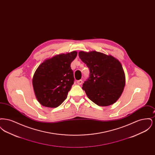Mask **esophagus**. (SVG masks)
Wrapping results in <instances>:
<instances>
[{"mask_svg": "<svg viewBox=\"0 0 155 155\" xmlns=\"http://www.w3.org/2000/svg\"><path fill=\"white\" fill-rule=\"evenodd\" d=\"M77 84H78V85H81L82 84V81L80 80H78V81H77Z\"/></svg>", "mask_w": 155, "mask_h": 155, "instance_id": "1", "label": "esophagus"}]
</instances>
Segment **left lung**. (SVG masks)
Here are the masks:
<instances>
[{
    "mask_svg": "<svg viewBox=\"0 0 155 155\" xmlns=\"http://www.w3.org/2000/svg\"><path fill=\"white\" fill-rule=\"evenodd\" d=\"M78 56L90 71L82 89L89 99L98 106L115 103L121 95L125 85L124 70L118 60L101 52L80 51Z\"/></svg>",
    "mask_w": 155,
    "mask_h": 155,
    "instance_id": "8db88e82",
    "label": "left lung"
}]
</instances>
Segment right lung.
Returning a JSON list of instances; mask_svg holds the SVG:
<instances>
[{
  "label": "right lung",
  "mask_w": 155,
  "mask_h": 155,
  "mask_svg": "<svg viewBox=\"0 0 155 155\" xmlns=\"http://www.w3.org/2000/svg\"><path fill=\"white\" fill-rule=\"evenodd\" d=\"M77 55L76 51L57 54L37 68L32 85L37 100L42 106L57 107L66 99L74 81L70 65Z\"/></svg>",
  "instance_id": "obj_1"
}]
</instances>
